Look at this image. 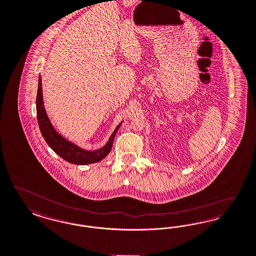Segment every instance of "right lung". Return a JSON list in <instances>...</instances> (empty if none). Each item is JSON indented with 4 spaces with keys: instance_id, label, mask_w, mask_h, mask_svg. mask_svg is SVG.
Masks as SVG:
<instances>
[{
    "instance_id": "right-lung-1",
    "label": "right lung",
    "mask_w": 256,
    "mask_h": 256,
    "mask_svg": "<svg viewBox=\"0 0 256 256\" xmlns=\"http://www.w3.org/2000/svg\"><path fill=\"white\" fill-rule=\"evenodd\" d=\"M36 118L38 123L40 130L42 135L44 136L45 141L48 146L60 156L62 159L69 162L74 164L78 166H86L90 164L98 162L101 160L104 159L112 148V142L114 140L115 134L123 122L119 124L114 132L110 135L108 141L102 148L96 150H87L81 148L76 144L67 140L62 135L58 132L53 124L51 123L48 115L45 112L44 104V96H42V78H38V94H36Z\"/></svg>"
}]
</instances>
